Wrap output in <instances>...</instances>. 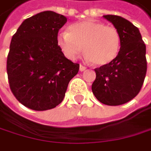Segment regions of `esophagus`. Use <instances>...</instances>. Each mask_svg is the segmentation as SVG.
Instances as JSON below:
<instances>
[{
    "label": "esophagus",
    "instance_id": "1",
    "mask_svg": "<svg viewBox=\"0 0 151 151\" xmlns=\"http://www.w3.org/2000/svg\"><path fill=\"white\" fill-rule=\"evenodd\" d=\"M86 69H87V68H86L85 66H83V65H80V70H81V71H84Z\"/></svg>",
    "mask_w": 151,
    "mask_h": 151
}]
</instances>
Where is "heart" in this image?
Returning <instances> with one entry per match:
<instances>
[{
    "label": "heart",
    "instance_id": "heart-1",
    "mask_svg": "<svg viewBox=\"0 0 151 151\" xmlns=\"http://www.w3.org/2000/svg\"><path fill=\"white\" fill-rule=\"evenodd\" d=\"M57 44L70 60L76 59L84 50L87 60L94 65L105 66L119 53L121 36L113 26H106L96 20H85L70 25L68 32L60 33Z\"/></svg>",
    "mask_w": 151,
    "mask_h": 151
}]
</instances>
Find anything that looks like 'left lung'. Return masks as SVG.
Returning a JSON list of instances; mask_svg holds the SVG:
<instances>
[{
	"instance_id": "obj_1",
	"label": "left lung",
	"mask_w": 151,
	"mask_h": 151,
	"mask_svg": "<svg viewBox=\"0 0 151 151\" xmlns=\"http://www.w3.org/2000/svg\"><path fill=\"white\" fill-rule=\"evenodd\" d=\"M119 31L121 47L116 58L96 68L92 92L99 102L119 106L134 99L141 90L147 72L146 45L139 30L129 20L116 15H104Z\"/></svg>"
}]
</instances>
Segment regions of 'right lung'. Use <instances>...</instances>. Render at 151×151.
<instances>
[{"mask_svg":"<svg viewBox=\"0 0 151 151\" xmlns=\"http://www.w3.org/2000/svg\"><path fill=\"white\" fill-rule=\"evenodd\" d=\"M67 19L46 10L27 19L13 35L7 57L9 88L25 106L36 111L55 108L64 99L80 64L68 60L57 44Z\"/></svg>","mask_w":151,"mask_h":151,"instance_id":"add662e5","label":"right lung"}]
</instances>
